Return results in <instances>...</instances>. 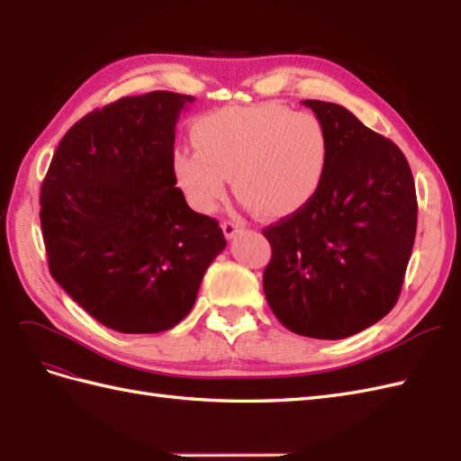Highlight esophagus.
Returning a JSON list of instances; mask_svg holds the SVG:
<instances>
[{
	"label": "esophagus",
	"mask_w": 461,
	"mask_h": 461,
	"mask_svg": "<svg viewBox=\"0 0 461 461\" xmlns=\"http://www.w3.org/2000/svg\"><path fill=\"white\" fill-rule=\"evenodd\" d=\"M221 230H223V235H226L228 240H231L233 235L241 230V226H240L238 221H231V220H228V221H223V223H221Z\"/></svg>",
	"instance_id": "1"
}]
</instances>
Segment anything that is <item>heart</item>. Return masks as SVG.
I'll return each instance as SVG.
<instances>
[{
    "label": "heart",
    "instance_id": "1",
    "mask_svg": "<svg viewBox=\"0 0 461 461\" xmlns=\"http://www.w3.org/2000/svg\"><path fill=\"white\" fill-rule=\"evenodd\" d=\"M192 149H176L173 170L192 206L212 210L226 194L257 216L285 218L303 210L322 186L328 137L310 112L281 104L231 105L204 113L192 127Z\"/></svg>",
    "mask_w": 461,
    "mask_h": 461
}]
</instances>
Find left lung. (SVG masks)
Segmentation results:
<instances>
[{
	"instance_id": "1",
	"label": "left lung",
	"mask_w": 461,
	"mask_h": 461,
	"mask_svg": "<svg viewBox=\"0 0 461 461\" xmlns=\"http://www.w3.org/2000/svg\"><path fill=\"white\" fill-rule=\"evenodd\" d=\"M303 104L326 130V175L303 210L263 230L273 249L263 291L294 334L341 339L397 304L419 204L409 160L391 139L344 105Z\"/></svg>"
}]
</instances>
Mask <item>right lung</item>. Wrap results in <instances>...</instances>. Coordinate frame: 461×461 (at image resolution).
Listing matches in <instances>:
<instances>
[{
	"label": "right lung",
	"instance_id": "add662e5",
	"mask_svg": "<svg viewBox=\"0 0 461 461\" xmlns=\"http://www.w3.org/2000/svg\"><path fill=\"white\" fill-rule=\"evenodd\" d=\"M194 95L149 92L74 123L41 186L49 271L86 312L123 334L175 328L226 248L176 188L175 131Z\"/></svg>",
	"mask_w": 461,
	"mask_h": 461
}]
</instances>
